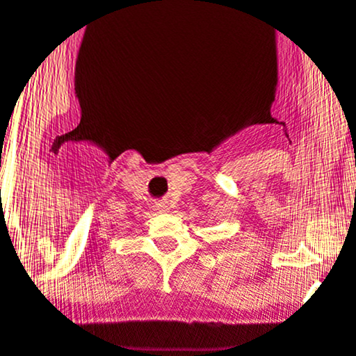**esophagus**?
I'll use <instances>...</instances> for the list:
<instances>
[{
	"label": "esophagus",
	"mask_w": 356,
	"mask_h": 356,
	"mask_svg": "<svg viewBox=\"0 0 356 356\" xmlns=\"http://www.w3.org/2000/svg\"><path fill=\"white\" fill-rule=\"evenodd\" d=\"M156 209H158L159 212H167L168 211V204L167 202H156Z\"/></svg>",
	"instance_id": "1"
}]
</instances>
